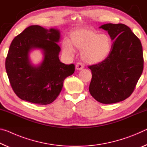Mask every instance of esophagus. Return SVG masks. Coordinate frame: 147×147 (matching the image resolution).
Segmentation results:
<instances>
[{
    "mask_svg": "<svg viewBox=\"0 0 147 147\" xmlns=\"http://www.w3.org/2000/svg\"><path fill=\"white\" fill-rule=\"evenodd\" d=\"M84 67V65L82 62H78L76 65V70H81Z\"/></svg>",
    "mask_w": 147,
    "mask_h": 147,
    "instance_id": "34e87169",
    "label": "esophagus"
}]
</instances>
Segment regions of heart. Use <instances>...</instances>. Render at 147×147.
<instances>
[{"mask_svg": "<svg viewBox=\"0 0 147 147\" xmlns=\"http://www.w3.org/2000/svg\"><path fill=\"white\" fill-rule=\"evenodd\" d=\"M71 42L65 39L63 50L68 54H73L74 49L82 51V58L89 63H97L104 60L110 53L112 41L108 35L94 32L90 29L80 28L71 33Z\"/></svg>", "mask_w": 147, "mask_h": 147, "instance_id": "obj_1", "label": "heart"}]
</instances>
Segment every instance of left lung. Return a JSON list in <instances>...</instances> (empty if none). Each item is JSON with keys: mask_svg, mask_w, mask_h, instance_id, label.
I'll list each match as a JSON object with an SVG mask.
<instances>
[{"mask_svg": "<svg viewBox=\"0 0 147 147\" xmlns=\"http://www.w3.org/2000/svg\"><path fill=\"white\" fill-rule=\"evenodd\" d=\"M100 28L108 31L113 43L104 60L88 66L92 74L89 93L100 103L119 102L131 95L143 73L142 45L124 24L108 23Z\"/></svg>", "mask_w": 147, "mask_h": 147, "instance_id": "left-lung-1", "label": "left lung"}]
</instances>
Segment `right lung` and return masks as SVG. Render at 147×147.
<instances>
[{
	"mask_svg": "<svg viewBox=\"0 0 147 147\" xmlns=\"http://www.w3.org/2000/svg\"><path fill=\"white\" fill-rule=\"evenodd\" d=\"M59 37L58 30L32 25L12 41L5 65L11 88L22 100L40 105L52 103L60 93L64 80L74 73L73 63L65 65L59 59ZM33 48L44 52V60L37 67L28 59Z\"/></svg>",
	"mask_w": 147,
	"mask_h": 147,
	"instance_id": "add662e5",
	"label": "right lung"
}]
</instances>
